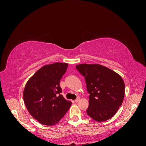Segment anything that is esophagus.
Returning <instances> with one entry per match:
<instances>
[{
	"mask_svg": "<svg viewBox=\"0 0 146 146\" xmlns=\"http://www.w3.org/2000/svg\"><path fill=\"white\" fill-rule=\"evenodd\" d=\"M79 100H80V98H77L76 100H75V102H76L77 103V102H78L79 101Z\"/></svg>",
	"mask_w": 146,
	"mask_h": 146,
	"instance_id": "1",
	"label": "esophagus"
}]
</instances>
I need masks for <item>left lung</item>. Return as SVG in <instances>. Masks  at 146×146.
Instances as JSON below:
<instances>
[{"label":"left lung","mask_w":146,"mask_h":146,"mask_svg":"<svg viewBox=\"0 0 146 146\" xmlns=\"http://www.w3.org/2000/svg\"><path fill=\"white\" fill-rule=\"evenodd\" d=\"M76 68L85 77L89 96L88 115L98 122L116 114L125 95V84L118 74L98 64H81Z\"/></svg>","instance_id":"8db88e82"}]
</instances>
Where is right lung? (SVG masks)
Returning <instances> with one entry per match:
<instances>
[{"mask_svg": "<svg viewBox=\"0 0 146 146\" xmlns=\"http://www.w3.org/2000/svg\"><path fill=\"white\" fill-rule=\"evenodd\" d=\"M68 66V63H63L44 66L26 83L23 93L26 108L41 124H56L72 104L61 94L60 85Z\"/></svg>", "mask_w": 146, "mask_h": 146, "instance_id": "1", "label": "right lung"}]
</instances>
